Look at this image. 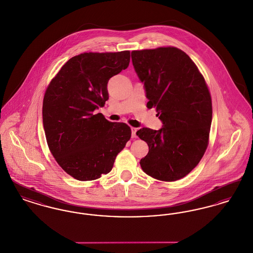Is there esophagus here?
<instances>
[{
	"mask_svg": "<svg viewBox=\"0 0 253 253\" xmlns=\"http://www.w3.org/2000/svg\"><path fill=\"white\" fill-rule=\"evenodd\" d=\"M132 138H134V137H136V131H137V129L136 128H133L132 127Z\"/></svg>",
	"mask_w": 253,
	"mask_h": 253,
	"instance_id": "esophagus-1",
	"label": "esophagus"
}]
</instances>
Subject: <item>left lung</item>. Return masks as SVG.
I'll return each mask as SVG.
<instances>
[{
    "label": "left lung",
    "mask_w": 253,
    "mask_h": 253,
    "mask_svg": "<svg viewBox=\"0 0 253 253\" xmlns=\"http://www.w3.org/2000/svg\"><path fill=\"white\" fill-rule=\"evenodd\" d=\"M132 65L144 84L147 107L157 108L162 128H141L149 146L140 160L145 173L161 181L183 178L204 156L212 120L211 98L191 58L176 47L132 51Z\"/></svg>",
    "instance_id": "8db88e82"
}]
</instances>
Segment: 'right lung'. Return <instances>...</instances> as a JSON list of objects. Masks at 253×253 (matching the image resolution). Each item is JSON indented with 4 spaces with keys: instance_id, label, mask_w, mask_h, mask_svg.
Returning <instances> with one entry per match:
<instances>
[{
    "instance_id": "obj_1",
    "label": "right lung",
    "mask_w": 253,
    "mask_h": 253,
    "mask_svg": "<svg viewBox=\"0 0 253 253\" xmlns=\"http://www.w3.org/2000/svg\"><path fill=\"white\" fill-rule=\"evenodd\" d=\"M129 62L130 51L84 53L68 60L46 89L42 123L49 150L75 179L95 180L110 172L131 138L127 124L96 112L108 100L109 80Z\"/></svg>"
}]
</instances>
